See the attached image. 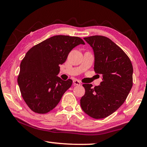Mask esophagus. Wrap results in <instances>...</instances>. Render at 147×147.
I'll use <instances>...</instances> for the list:
<instances>
[{
  "mask_svg": "<svg viewBox=\"0 0 147 147\" xmlns=\"http://www.w3.org/2000/svg\"><path fill=\"white\" fill-rule=\"evenodd\" d=\"M73 84H74V85H75V86L81 85L80 82L79 80H73Z\"/></svg>",
  "mask_w": 147,
  "mask_h": 147,
  "instance_id": "1",
  "label": "esophagus"
}]
</instances>
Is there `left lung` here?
<instances>
[{"label":"left lung","instance_id":"8db88e82","mask_svg":"<svg viewBox=\"0 0 147 147\" xmlns=\"http://www.w3.org/2000/svg\"><path fill=\"white\" fill-rule=\"evenodd\" d=\"M84 39L93 50L94 70L102 74V82L94 88L91 84H83L86 92L80 106L91 117L103 119L115 112L127 98L133 85L132 64L110 39L102 36Z\"/></svg>","mask_w":147,"mask_h":147}]
</instances>
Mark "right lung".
Here are the masks:
<instances>
[{
    "label": "right lung",
    "mask_w": 147,
    "mask_h": 147,
    "mask_svg": "<svg viewBox=\"0 0 147 147\" xmlns=\"http://www.w3.org/2000/svg\"><path fill=\"white\" fill-rule=\"evenodd\" d=\"M80 44L85 43L78 37L59 35L27 52L20 65L17 82L24 102L34 112H49L71 88L72 80L65 81L57 75L59 65L66 61L72 49Z\"/></svg>",
    "instance_id": "add662e5"
}]
</instances>
